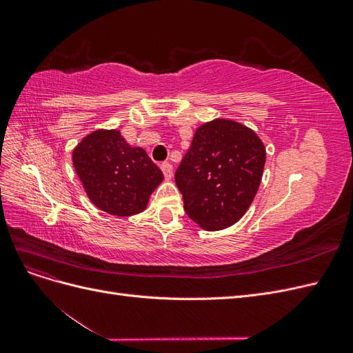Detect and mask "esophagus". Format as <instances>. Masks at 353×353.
<instances>
[{"label": "esophagus", "mask_w": 353, "mask_h": 353, "mask_svg": "<svg viewBox=\"0 0 353 353\" xmlns=\"http://www.w3.org/2000/svg\"><path fill=\"white\" fill-rule=\"evenodd\" d=\"M160 169L163 170V175H165V178H166V179H170V178H172V175H174L172 165L166 162V163H162V165H160Z\"/></svg>", "instance_id": "34e87169"}]
</instances>
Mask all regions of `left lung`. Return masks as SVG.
I'll return each mask as SVG.
<instances>
[{
	"mask_svg": "<svg viewBox=\"0 0 353 353\" xmlns=\"http://www.w3.org/2000/svg\"><path fill=\"white\" fill-rule=\"evenodd\" d=\"M266 150L249 126L232 119L200 125L175 172L191 221L206 231L239 222L258 193Z\"/></svg>",
	"mask_w": 353,
	"mask_h": 353,
	"instance_id": "1",
	"label": "left lung"
}]
</instances>
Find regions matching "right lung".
I'll use <instances>...</instances> for the list:
<instances>
[{
    "instance_id": "right-lung-1",
    "label": "right lung",
    "mask_w": 353,
    "mask_h": 353,
    "mask_svg": "<svg viewBox=\"0 0 353 353\" xmlns=\"http://www.w3.org/2000/svg\"><path fill=\"white\" fill-rule=\"evenodd\" d=\"M72 163L92 205L112 216L147 209L163 174L144 148L126 143L119 130H95L73 148Z\"/></svg>"
}]
</instances>
